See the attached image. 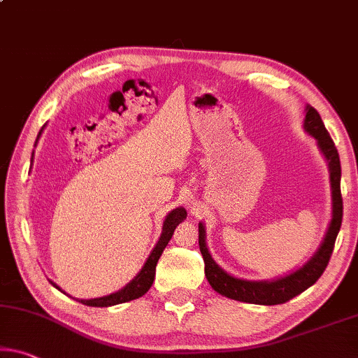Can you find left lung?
<instances>
[{
	"instance_id": "left-lung-1",
	"label": "left lung",
	"mask_w": 358,
	"mask_h": 358,
	"mask_svg": "<svg viewBox=\"0 0 358 358\" xmlns=\"http://www.w3.org/2000/svg\"><path fill=\"white\" fill-rule=\"evenodd\" d=\"M304 130L317 140V145H319L322 155L325 156L328 169H330L333 213L325 239H323L319 250L312 255L308 263L303 264L299 269L290 272L288 275L275 280H243L229 275L228 272H224L215 263L206 243V228H203L202 223H199V248L203 263H206V277L213 290L226 298L261 306L283 304L290 301L292 298L298 296L299 293L308 290L310 285H314L328 266L343 221L341 162H339V155L336 146H334V141L325 129L320 115L317 113L315 108L309 105L306 106Z\"/></svg>"
}]
</instances>
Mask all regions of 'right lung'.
<instances>
[{"label":"right lung","mask_w":358,"mask_h":358,"mask_svg":"<svg viewBox=\"0 0 358 358\" xmlns=\"http://www.w3.org/2000/svg\"><path fill=\"white\" fill-rule=\"evenodd\" d=\"M43 129H41V132H43ZM41 132L38 134V138L41 137ZM38 138H36V141H38ZM31 161H33V156H31ZM185 218H186V210L183 207L173 208L172 212L167 215L166 220H164V224H162V234H161V237H159L156 247L152 248V252L150 253V257H148V259H146V263L143 268H141V271L127 283L126 287L121 288V290L116 293L108 294V296L94 298V299H78V301L86 304V306H92V308H108V306L127 303V301H132V299L143 296V294L151 288L152 282H155L156 264H157L159 258H161L164 248L167 247L169 241L172 239L175 228H177V226ZM50 283H52L57 290H60V288L57 287L54 282H50Z\"/></svg>","instance_id":"1"}]
</instances>
